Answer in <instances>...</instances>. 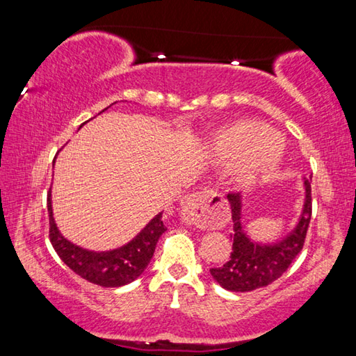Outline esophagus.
Wrapping results in <instances>:
<instances>
[{"label": "esophagus", "instance_id": "obj_1", "mask_svg": "<svg viewBox=\"0 0 356 356\" xmlns=\"http://www.w3.org/2000/svg\"><path fill=\"white\" fill-rule=\"evenodd\" d=\"M225 200L220 193L204 190L186 195L180 202V212L185 220L201 227H212L221 221V210Z\"/></svg>", "mask_w": 356, "mask_h": 356}]
</instances>
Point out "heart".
Wrapping results in <instances>:
<instances>
[{
  "instance_id": "heart-1",
  "label": "heart",
  "mask_w": 356,
  "mask_h": 356,
  "mask_svg": "<svg viewBox=\"0 0 356 356\" xmlns=\"http://www.w3.org/2000/svg\"><path fill=\"white\" fill-rule=\"evenodd\" d=\"M212 149L222 166L238 168L248 163L243 174L248 184L272 176L281 163L275 130L252 120H243L222 130L215 138Z\"/></svg>"
}]
</instances>
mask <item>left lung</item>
Returning <instances> with one entry per match:
<instances>
[{
	"mask_svg": "<svg viewBox=\"0 0 356 356\" xmlns=\"http://www.w3.org/2000/svg\"><path fill=\"white\" fill-rule=\"evenodd\" d=\"M303 212L292 232L272 245H262L246 236L242 225V195L229 193L227 201L232 210V252L222 267L210 268V275L221 287L231 292H250L272 284L303 250L308 232L312 202L311 179H305Z\"/></svg>",
	"mask_w": 356,
	"mask_h": 356,
	"instance_id": "left-lung-1",
	"label": "left lung"
}]
</instances>
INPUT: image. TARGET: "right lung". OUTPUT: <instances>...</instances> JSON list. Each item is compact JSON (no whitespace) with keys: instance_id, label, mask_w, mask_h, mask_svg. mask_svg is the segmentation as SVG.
Returning <instances> with one entry per match:
<instances>
[{"instance_id":"add662e5","label":"right lung","mask_w":356,"mask_h":356,"mask_svg":"<svg viewBox=\"0 0 356 356\" xmlns=\"http://www.w3.org/2000/svg\"><path fill=\"white\" fill-rule=\"evenodd\" d=\"M50 242L61 261L83 280L102 287H119L135 281L150 262L161 234L166 231L159 213L127 245L111 251H89L69 242L58 231L51 209V191L47 195Z\"/></svg>"}]
</instances>
